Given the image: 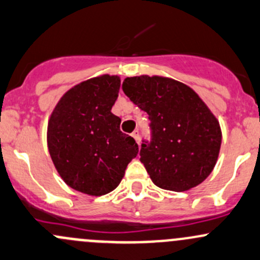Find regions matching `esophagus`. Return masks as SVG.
<instances>
[{
  "instance_id": "obj_1",
  "label": "esophagus",
  "mask_w": 260,
  "mask_h": 260,
  "mask_svg": "<svg viewBox=\"0 0 260 260\" xmlns=\"http://www.w3.org/2000/svg\"><path fill=\"white\" fill-rule=\"evenodd\" d=\"M132 137L136 139V142H137V143H139V131L138 129H136L135 132L132 133Z\"/></svg>"
}]
</instances>
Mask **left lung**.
<instances>
[{
    "label": "left lung",
    "instance_id": "obj_1",
    "mask_svg": "<svg viewBox=\"0 0 260 260\" xmlns=\"http://www.w3.org/2000/svg\"><path fill=\"white\" fill-rule=\"evenodd\" d=\"M122 89L151 121V141H142L139 160L153 183L174 192L201 184L222 143L219 123L206 103L184 83L158 76L128 77Z\"/></svg>",
    "mask_w": 260,
    "mask_h": 260
}]
</instances>
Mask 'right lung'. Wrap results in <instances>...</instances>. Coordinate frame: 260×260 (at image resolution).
Wrapping results in <instances>:
<instances>
[{"label": "right lung", "mask_w": 260, "mask_h": 260, "mask_svg": "<svg viewBox=\"0 0 260 260\" xmlns=\"http://www.w3.org/2000/svg\"><path fill=\"white\" fill-rule=\"evenodd\" d=\"M119 87L117 76L91 78L66 92L52 112L48 151L62 179L78 192L103 196L116 189L138 153L111 112Z\"/></svg>", "instance_id": "obj_1"}]
</instances>
